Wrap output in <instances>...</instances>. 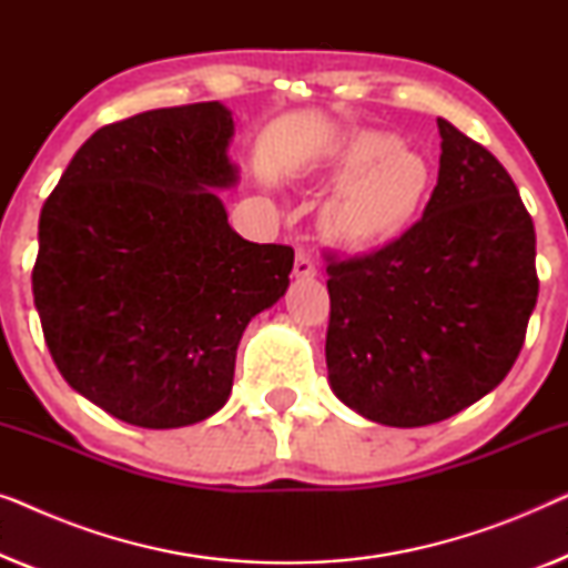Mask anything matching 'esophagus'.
<instances>
[{
	"instance_id": "34e87169",
	"label": "esophagus",
	"mask_w": 568,
	"mask_h": 568,
	"mask_svg": "<svg viewBox=\"0 0 568 568\" xmlns=\"http://www.w3.org/2000/svg\"><path fill=\"white\" fill-rule=\"evenodd\" d=\"M294 276L297 278H315L317 276V266L305 251H297V258H294Z\"/></svg>"
}]
</instances>
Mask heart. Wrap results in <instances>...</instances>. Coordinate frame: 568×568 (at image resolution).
Here are the masks:
<instances>
[{"instance_id":"b5f03b06","label":"heart","mask_w":568,"mask_h":568,"mask_svg":"<svg viewBox=\"0 0 568 568\" xmlns=\"http://www.w3.org/2000/svg\"><path fill=\"white\" fill-rule=\"evenodd\" d=\"M331 170L346 181L325 212V224L348 247L398 237L432 189L429 160L385 131H356L333 152Z\"/></svg>"}]
</instances>
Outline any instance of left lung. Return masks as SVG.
I'll list each match as a JSON object with an SVG mask.
<instances>
[{
	"label": "left lung",
	"instance_id": "1",
	"mask_svg": "<svg viewBox=\"0 0 568 568\" xmlns=\"http://www.w3.org/2000/svg\"><path fill=\"white\" fill-rule=\"evenodd\" d=\"M437 126L439 178L422 220L375 253L325 258L333 393L403 429L491 393L538 302L535 227L515 181L486 146Z\"/></svg>",
	"mask_w": 568,
	"mask_h": 568
}]
</instances>
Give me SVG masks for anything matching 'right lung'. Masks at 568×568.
<instances>
[{"label":"right lung","instance_id":"1","mask_svg":"<svg viewBox=\"0 0 568 568\" xmlns=\"http://www.w3.org/2000/svg\"><path fill=\"white\" fill-rule=\"evenodd\" d=\"M222 103L158 108L84 142L38 222L33 297L77 393L178 429L230 398L245 325L290 286V245L247 243L214 191L237 183Z\"/></svg>","mask_w":568,"mask_h":568}]
</instances>
